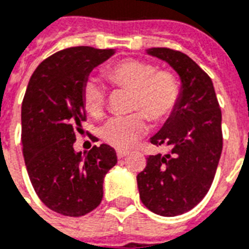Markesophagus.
I'll use <instances>...</instances> for the list:
<instances>
[{
  "label": "esophagus",
  "instance_id": "1",
  "mask_svg": "<svg viewBox=\"0 0 249 249\" xmlns=\"http://www.w3.org/2000/svg\"><path fill=\"white\" fill-rule=\"evenodd\" d=\"M117 158L121 159V158H124V157H126V155L129 154V151L128 150H117Z\"/></svg>",
  "mask_w": 249,
  "mask_h": 249
}]
</instances>
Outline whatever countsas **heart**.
Here are the masks:
<instances>
[{
    "mask_svg": "<svg viewBox=\"0 0 249 249\" xmlns=\"http://www.w3.org/2000/svg\"><path fill=\"white\" fill-rule=\"evenodd\" d=\"M104 77L119 89L130 90L126 116L112 117L103 125L102 137L116 149H128L146 132V115L151 121H162L172 113L180 98L176 75L157 70L153 64L126 58L104 68ZM106 89L96 79H87L82 89L83 107L91 117L99 119L106 109Z\"/></svg>",
    "mask_w": 249,
    "mask_h": 249,
    "instance_id": "b5f03b06",
    "label": "heart"
}]
</instances>
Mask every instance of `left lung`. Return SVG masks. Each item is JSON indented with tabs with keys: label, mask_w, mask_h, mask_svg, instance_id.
<instances>
[{
	"label": "left lung",
	"mask_w": 249,
	"mask_h": 249,
	"mask_svg": "<svg viewBox=\"0 0 249 249\" xmlns=\"http://www.w3.org/2000/svg\"><path fill=\"white\" fill-rule=\"evenodd\" d=\"M166 61L180 78V98L166 123L150 138L168 154L147 157L137 175L140 198L162 217L193 209L213 183L222 153V112L212 79L191 57L170 48L146 49Z\"/></svg>",
	"instance_id": "obj_1"
}]
</instances>
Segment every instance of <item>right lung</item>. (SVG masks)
<instances>
[{
    "mask_svg": "<svg viewBox=\"0 0 249 249\" xmlns=\"http://www.w3.org/2000/svg\"><path fill=\"white\" fill-rule=\"evenodd\" d=\"M115 49L73 47L36 68L22 103V147L36 195L53 212L82 217L99 206L103 181L117 163L109 145L75 151V132L86 120L82 89L89 75Z\"/></svg>",
    "mask_w": 249,
    "mask_h": 249,
    "instance_id": "add662e5",
    "label": "right lung"
}]
</instances>
